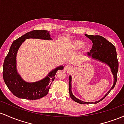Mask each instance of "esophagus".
Listing matches in <instances>:
<instances>
[{"label": "esophagus", "mask_w": 124, "mask_h": 124, "mask_svg": "<svg viewBox=\"0 0 124 124\" xmlns=\"http://www.w3.org/2000/svg\"><path fill=\"white\" fill-rule=\"evenodd\" d=\"M64 70L66 71L70 72L73 70V68H72V67H71V66H70V65H66L64 67Z\"/></svg>", "instance_id": "obj_1"}]
</instances>
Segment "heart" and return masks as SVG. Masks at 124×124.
I'll return each instance as SVG.
<instances>
[{
	"label": "heart",
	"instance_id": "obj_1",
	"mask_svg": "<svg viewBox=\"0 0 124 124\" xmlns=\"http://www.w3.org/2000/svg\"><path fill=\"white\" fill-rule=\"evenodd\" d=\"M83 46V42L80 40H75L72 42V47L74 49H79Z\"/></svg>",
	"mask_w": 124,
	"mask_h": 124
}]
</instances>
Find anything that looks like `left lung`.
Returning a JSON list of instances; mask_svg holds the SVG:
<instances>
[{
  "instance_id": "1",
  "label": "left lung",
  "mask_w": 124,
  "mask_h": 124,
  "mask_svg": "<svg viewBox=\"0 0 124 124\" xmlns=\"http://www.w3.org/2000/svg\"><path fill=\"white\" fill-rule=\"evenodd\" d=\"M88 39L92 41L93 47L90 52L87 53V55L93 58L106 64L110 67L111 71L113 74L114 77V84L109 91L104 95V97L99 101H95L93 102H84L81 100L78 99L73 95L71 91V76L69 77V93L71 98L78 102L81 104H97L102 101L105 97L109 94V92L114 88L117 81V73L118 70V61L116 55V48L111 43L105 39L104 37L101 36H93L85 34Z\"/></svg>"
}]
</instances>
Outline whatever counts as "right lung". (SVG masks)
Listing matches in <instances>:
<instances>
[{"mask_svg":"<svg viewBox=\"0 0 124 124\" xmlns=\"http://www.w3.org/2000/svg\"><path fill=\"white\" fill-rule=\"evenodd\" d=\"M28 39L52 40L49 31L44 30H33L15 40L4 61L3 77L7 87L13 95L20 98L34 100L40 99L48 94L55 74L58 70L63 69V66L54 69L44 78L39 81L28 83L23 80L16 69V55L21 44Z\"/></svg>","mask_w":124,"mask_h":124,"instance_id":"obj_1","label":"right lung"}]
</instances>
